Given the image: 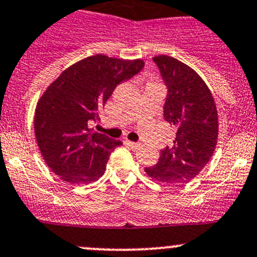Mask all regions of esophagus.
Instances as JSON below:
<instances>
[{
	"label": "esophagus",
	"mask_w": 257,
	"mask_h": 257,
	"mask_svg": "<svg viewBox=\"0 0 257 257\" xmlns=\"http://www.w3.org/2000/svg\"><path fill=\"white\" fill-rule=\"evenodd\" d=\"M125 144L128 145V147H131L132 149H138V148L140 147L139 143H134V142H131V140H126Z\"/></svg>",
	"instance_id": "obj_1"
}]
</instances>
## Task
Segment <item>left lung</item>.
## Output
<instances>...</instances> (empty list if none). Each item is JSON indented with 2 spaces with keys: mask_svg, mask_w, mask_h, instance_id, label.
<instances>
[{
  "mask_svg": "<svg viewBox=\"0 0 257 257\" xmlns=\"http://www.w3.org/2000/svg\"><path fill=\"white\" fill-rule=\"evenodd\" d=\"M169 88L164 118L176 128L171 147L161 150L158 164L145 167L153 180L180 185L193 180L208 164L218 142V110L207 83L182 61L154 56Z\"/></svg>",
  "mask_w": 257,
  "mask_h": 257,
  "instance_id": "obj_1",
  "label": "left lung"
}]
</instances>
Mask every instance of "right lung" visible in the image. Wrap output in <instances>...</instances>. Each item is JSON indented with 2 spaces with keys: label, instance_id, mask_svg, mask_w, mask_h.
<instances>
[{
  "label": "right lung",
  "instance_id": "obj_1",
  "mask_svg": "<svg viewBox=\"0 0 257 257\" xmlns=\"http://www.w3.org/2000/svg\"><path fill=\"white\" fill-rule=\"evenodd\" d=\"M144 67L142 59L87 56L65 69L38 101L34 133L43 159L54 174L72 185H86L104 174L120 140L88 126L121 81Z\"/></svg>",
  "mask_w": 257,
  "mask_h": 257
}]
</instances>
